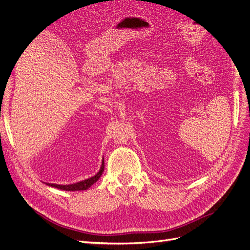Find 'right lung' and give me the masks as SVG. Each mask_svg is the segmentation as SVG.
<instances>
[{
	"label": "right lung",
	"mask_w": 250,
	"mask_h": 250,
	"mask_svg": "<svg viewBox=\"0 0 250 250\" xmlns=\"http://www.w3.org/2000/svg\"><path fill=\"white\" fill-rule=\"evenodd\" d=\"M103 172H104V158H103V161H102V165H101V168H100L99 172L96 175H94L92 177H89L85 180H82V181L73 183V184H55V183H46V182H45V184H47V186L55 188H59L62 190H68V191L86 190L92 186V184L96 183L99 180V178L101 177V175L103 174Z\"/></svg>",
	"instance_id": "add662e5"
}]
</instances>
